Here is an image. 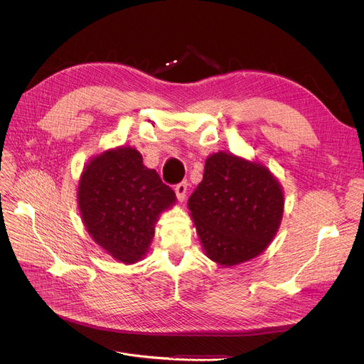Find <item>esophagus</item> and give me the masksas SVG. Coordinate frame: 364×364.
I'll return each mask as SVG.
<instances>
[{
  "label": "esophagus",
  "instance_id": "1",
  "mask_svg": "<svg viewBox=\"0 0 364 364\" xmlns=\"http://www.w3.org/2000/svg\"><path fill=\"white\" fill-rule=\"evenodd\" d=\"M186 193H187V183H180L176 186V195L180 202L186 199Z\"/></svg>",
  "mask_w": 364,
  "mask_h": 364
}]
</instances>
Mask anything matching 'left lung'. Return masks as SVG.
<instances>
[{"mask_svg":"<svg viewBox=\"0 0 364 364\" xmlns=\"http://www.w3.org/2000/svg\"><path fill=\"white\" fill-rule=\"evenodd\" d=\"M187 206L205 255L235 267L272 243L283 218L284 195L259 161L217 151L206 158L203 178Z\"/></svg>","mask_w":364,"mask_h":364,"instance_id":"obj_1","label":"left lung"}]
</instances>
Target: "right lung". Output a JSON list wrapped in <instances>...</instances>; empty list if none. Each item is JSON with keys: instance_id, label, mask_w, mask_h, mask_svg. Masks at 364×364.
Listing matches in <instances>:
<instances>
[{"instance_id": "obj_1", "label": "right lung", "mask_w": 364, "mask_h": 364, "mask_svg": "<svg viewBox=\"0 0 364 364\" xmlns=\"http://www.w3.org/2000/svg\"><path fill=\"white\" fill-rule=\"evenodd\" d=\"M90 237L122 264L141 261L150 250L162 213L177 202L155 169L129 146L103 150L84 166L76 192Z\"/></svg>"}]
</instances>
